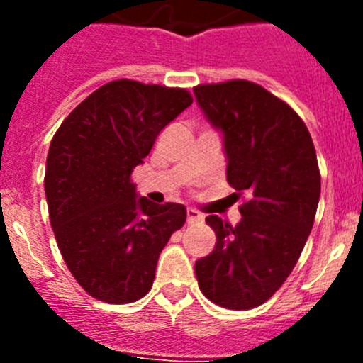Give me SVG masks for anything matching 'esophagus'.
<instances>
[{"label": "esophagus", "mask_w": 363, "mask_h": 363, "mask_svg": "<svg viewBox=\"0 0 363 363\" xmlns=\"http://www.w3.org/2000/svg\"><path fill=\"white\" fill-rule=\"evenodd\" d=\"M201 220H203V216L196 209H187V223H196Z\"/></svg>", "instance_id": "obj_1"}]
</instances>
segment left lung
<instances>
[{"mask_svg":"<svg viewBox=\"0 0 363 363\" xmlns=\"http://www.w3.org/2000/svg\"><path fill=\"white\" fill-rule=\"evenodd\" d=\"M207 120L221 130L227 182L242 221L205 218L216 247L194 265L201 293L216 306L255 309L281 287L313 229L320 169L306 123L289 105L247 79L194 86Z\"/></svg>","mask_w":363,"mask_h":363,"instance_id":"left-lung-1","label":"left lung"}]
</instances>
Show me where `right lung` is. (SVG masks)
<instances>
[{"instance_id": "1", "label": "right lung", "mask_w": 363, "mask_h": 363, "mask_svg": "<svg viewBox=\"0 0 363 363\" xmlns=\"http://www.w3.org/2000/svg\"><path fill=\"white\" fill-rule=\"evenodd\" d=\"M191 104L185 89L116 79L54 134L45 171L50 225L69 271L96 300L120 306L145 296L160 252L184 227V205L138 198L130 174Z\"/></svg>"}]
</instances>
